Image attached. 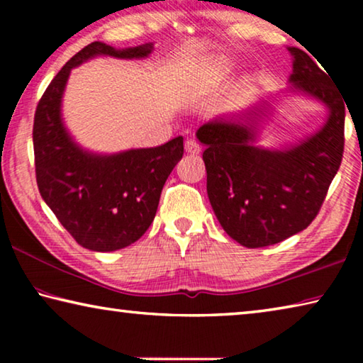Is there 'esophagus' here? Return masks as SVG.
<instances>
[{"instance_id": "34e87169", "label": "esophagus", "mask_w": 363, "mask_h": 363, "mask_svg": "<svg viewBox=\"0 0 363 363\" xmlns=\"http://www.w3.org/2000/svg\"><path fill=\"white\" fill-rule=\"evenodd\" d=\"M200 150H201V147L195 139L186 140V153H189V155H196V153H200Z\"/></svg>"}]
</instances>
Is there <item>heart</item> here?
<instances>
[{
  "label": "heart",
  "instance_id": "b5f03b06",
  "mask_svg": "<svg viewBox=\"0 0 363 363\" xmlns=\"http://www.w3.org/2000/svg\"><path fill=\"white\" fill-rule=\"evenodd\" d=\"M235 60L230 57H213L199 67L195 73V83L201 89L213 88L235 70Z\"/></svg>",
  "mask_w": 363,
  "mask_h": 363
}]
</instances>
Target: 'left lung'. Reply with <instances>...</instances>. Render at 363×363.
I'll use <instances>...</instances> for the list:
<instances>
[{
  "instance_id": "1",
  "label": "left lung",
  "mask_w": 363,
  "mask_h": 363,
  "mask_svg": "<svg viewBox=\"0 0 363 363\" xmlns=\"http://www.w3.org/2000/svg\"><path fill=\"white\" fill-rule=\"evenodd\" d=\"M288 51L293 72L285 93L309 97L328 110L314 134L280 149L257 145L261 121L270 110L266 99L210 120L196 131L206 147L213 211L227 235L247 248L269 247L304 230L320 210L342 160L346 101L315 60L298 48Z\"/></svg>"
}]
</instances>
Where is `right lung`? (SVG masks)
<instances>
[{
  "instance_id": "obj_1",
  "label": "right lung",
  "mask_w": 363,
  "mask_h": 363,
  "mask_svg": "<svg viewBox=\"0 0 363 363\" xmlns=\"http://www.w3.org/2000/svg\"><path fill=\"white\" fill-rule=\"evenodd\" d=\"M152 43L116 49L94 41L60 70L38 102L33 121L36 184L67 232L91 251H116L139 240L157 214L160 195L182 158V136L150 149L96 153L75 143L62 118L70 72L89 59H145Z\"/></svg>"
}]
</instances>
